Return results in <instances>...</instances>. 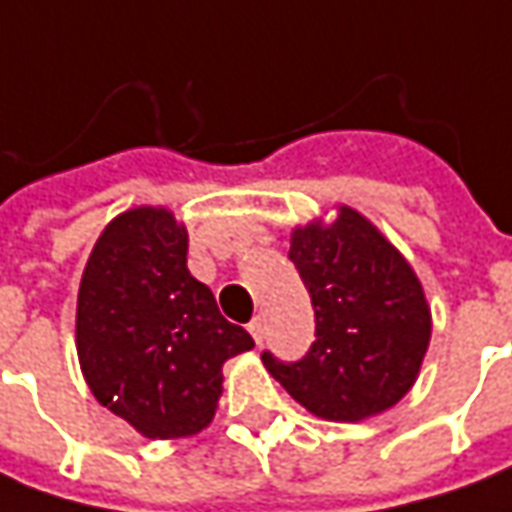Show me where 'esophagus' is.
<instances>
[{
    "mask_svg": "<svg viewBox=\"0 0 512 512\" xmlns=\"http://www.w3.org/2000/svg\"><path fill=\"white\" fill-rule=\"evenodd\" d=\"M249 333H252V339H255L257 344L266 339V322H263V316H255V319L249 322Z\"/></svg>",
    "mask_w": 512,
    "mask_h": 512,
    "instance_id": "obj_1",
    "label": "esophagus"
}]
</instances>
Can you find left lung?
<instances>
[{
  "instance_id": "1",
  "label": "left lung",
  "mask_w": 512,
  "mask_h": 512,
  "mask_svg": "<svg viewBox=\"0 0 512 512\" xmlns=\"http://www.w3.org/2000/svg\"><path fill=\"white\" fill-rule=\"evenodd\" d=\"M291 263L311 294L316 342L300 361L263 364L311 415L356 423L412 389L431 339V311L412 266L350 207L333 224L291 232Z\"/></svg>"
}]
</instances>
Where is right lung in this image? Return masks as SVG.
<instances>
[{"label":"right lung","instance_id":"obj_1","mask_svg":"<svg viewBox=\"0 0 512 512\" xmlns=\"http://www.w3.org/2000/svg\"><path fill=\"white\" fill-rule=\"evenodd\" d=\"M78 358L97 403L142 437L198 434L221 398V367L252 350L187 271V229L165 207L117 215L78 291Z\"/></svg>","mask_w":512,"mask_h":512}]
</instances>
